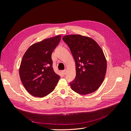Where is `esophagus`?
I'll list each match as a JSON object with an SVG mask.
<instances>
[{
    "label": "esophagus",
    "instance_id": "1",
    "mask_svg": "<svg viewBox=\"0 0 131 131\" xmlns=\"http://www.w3.org/2000/svg\"><path fill=\"white\" fill-rule=\"evenodd\" d=\"M62 73L63 75H66L67 73V70H64L62 71Z\"/></svg>",
    "mask_w": 131,
    "mask_h": 131
}]
</instances>
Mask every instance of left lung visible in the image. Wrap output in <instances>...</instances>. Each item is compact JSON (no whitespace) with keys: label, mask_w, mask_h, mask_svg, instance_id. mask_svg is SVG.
Segmentation results:
<instances>
[{"label":"left lung","mask_w":131,"mask_h":131,"mask_svg":"<svg viewBox=\"0 0 131 131\" xmlns=\"http://www.w3.org/2000/svg\"><path fill=\"white\" fill-rule=\"evenodd\" d=\"M62 39L69 46L76 65V77L70 82L71 88L80 94L94 92L103 81L106 71L101 47L93 39L79 34L66 35Z\"/></svg>","instance_id":"obj_1"}]
</instances>
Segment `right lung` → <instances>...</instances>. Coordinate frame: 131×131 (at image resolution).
Instances as JSON below:
<instances>
[{
	"mask_svg": "<svg viewBox=\"0 0 131 131\" xmlns=\"http://www.w3.org/2000/svg\"><path fill=\"white\" fill-rule=\"evenodd\" d=\"M61 38L59 35L34 43L23 55L19 77L26 90L33 96L45 97L57 84L60 77L54 72L51 54Z\"/></svg>",
	"mask_w": 131,
	"mask_h": 131,
	"instance_id": "add662e5",
	"label": "right lung"
}]
</instances>
